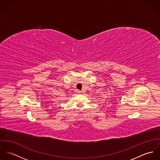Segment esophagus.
<instances>
[{"instance_id":"esophagus-1","label":"esophagus","mask_w":160,"mask_h":160,"mask_svg":"<svg viewBox=\"0 0 160 160\" xmlns=\"http://www.w3.org/2000/svg\"><path fill=\"white\" fill-rule=\"evenodd\" d=\"M78 92L79 93H82V91H78Z\"/></svg>"}]
</instances>
